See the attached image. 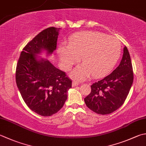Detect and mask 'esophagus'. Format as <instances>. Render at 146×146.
Returning <instances> with one entry per match:
<instances>
[{
	"instance_id": "obj_1",
	"label": "esophagus",
	"mask_w": 146,
	"mask_h": 146,
	"mask_svg": "<svg viewBox=\"0 0 146 146\" xmlns=\"http://www.w3.org/2000/svg\"><path fill=\"white\" fill-rule=\"evenodd\" d=\"M79 85V84L77 82H75V81H74V82H73V83H72V86L73 87H75V86H78V85Z\"/></svg>"
}]
</instances>
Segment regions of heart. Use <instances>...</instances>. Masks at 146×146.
I'll use <instances>...</instances> for the list:
<instances>
[{
  "mask_svg": "<svg viewBox=\"0 0 146 146\" xmlns=\"http://www.w3.org/2000/svg\"><path fill=\"white\" fill-rule=\"evenodd\" d=\"M121 53L120 42L115 37L97 31L82 32L70 37L68 45L59 48L58 56L66 69H70L82 56L84 64L77 67L72 75L84 80L92 74L101 76L112 69Z\"/></svg>",
  "mask_w": 146,
  "mask_h": 146,
  "instance_id": "heart-1",
  "label": "heart"
}]
</instances>
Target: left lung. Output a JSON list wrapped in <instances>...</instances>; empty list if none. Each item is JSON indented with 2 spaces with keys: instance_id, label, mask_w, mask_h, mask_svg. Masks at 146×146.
<instances>
[{
  "instance_id": "1",
  "label": "left lung",
  "mask_w": 146,
  "mask_h": 146,
  "mask_svg": "<svg viewBox=\"0 0 146 146\" xmlns=\"http://www.w3.org/2000/svg\"><path fill=\"white\" fill-rule=\"evenodd\" d=\"M130 56L126 46L120 63L109 75L91 85V92L84 99L90 110L108 115L120 108L127 99L133 80Z\"/></svg>"
}]
</instances>
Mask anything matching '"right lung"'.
Here are the masks:
<instances>
[{
	"label": "right lung",
	"instance_id": "1",
	"mask_svg": "<svg viewBox=\"0 0 146 146\" xmlns=\"http://www.w3.org/2000/svg\"><path fill=\"white\" fill-rule=\"evenodd\" d=\"M59 29L48 28L34 37L23 48L16 66V82L23 99L31 110L43 116L61 109L72 85L65 72L38 57L42 51L50 55L56 49Z\"/></svg>",
	"mask_w": 146,
	"mask_h": 146
}]
</instances>
